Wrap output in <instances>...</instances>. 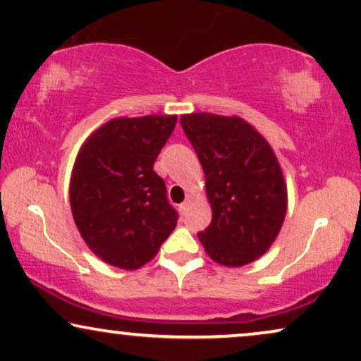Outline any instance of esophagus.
I'll return each instance as SVG.
<instances>
[{"instance_id":"34e87169","label":"esophagus","mask_w":361,"mask_h":361,"mask_svg":"<svg viewBox=\"0 0 361 361\" xmlns=\"http://www.w3.org/2000/svg\"><path fill=\"white\" fill-rule=\"evenodd\" d=\"M190 207H191V200H185V202L180 204V212L181 213H186L190 209Z\"/></svg>"}]
</instances>
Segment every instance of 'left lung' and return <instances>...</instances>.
Wrapping results in <instances>:
<instances>
[{
    "label": "left lung",
    "mask_w": 361,
    "mask_h": 361,
    "mask_svg": "<svg viewBox=\"0 0 361 361\" xmlns=\"http://www.w3.org/2000/svg\"><path fill=\"white\" fill-rule=\"evenodd\" d=\"M204 171L212 223L198 240L213 262L243 267L270 250L285 221L288 193L273 148L240 116L180 118Z\"/></svg>",
    "instance_id": "1"
}]
</instances>
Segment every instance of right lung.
<instances>
[{
	"label": "right lung",
	"mask_w": 361,
	"mask_h": 361,
	"mask_svg": "<svg viewBox=\"0 0 361 361\" xmlns=\"http://www.w3.org/2000/svg\"><path fill=\"white\" fill-rule=\"evenodd\" d=\"M176 115L113 118L76 154L70 180L73 220L104 263L138 270L176 226L165 181L153 170Z\"/></svg>",
	"instance_id": "obj_1"
}]
</instances>
